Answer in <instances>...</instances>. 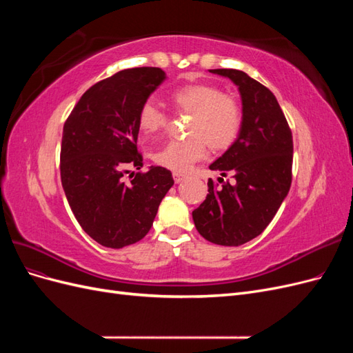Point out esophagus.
Listing matches in <instances>:
<instances>
[{
    "mask_svg": "<svg viewBox=\"0 0 353 353\" xmlns=\"http://www.w3.org/2000/svg\"><path fill=\"white\" fill-rule=\"evenodd\" d=\"M187 179V176L184 175V174H179V172H174V181L176 184H181L183 183V181H185Z\"/></svg>",
    "mask_w": 353,
    "mask_h": 353,
    "instance_id": "34e87169",
    "label": "esophagus"
}]
</instances>
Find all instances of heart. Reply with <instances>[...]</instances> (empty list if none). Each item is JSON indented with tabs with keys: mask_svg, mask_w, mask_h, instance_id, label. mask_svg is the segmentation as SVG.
Here are the masks:
<instances>
[{
	"mask_svg": "<svg viewBox=\"0 0 353 353\" xmlns=\"http://www.w3.org/2000/svg\"><path fill=\"white\" fill-rule=\"evenodd\" d=\"M179 112L190 113L185 140L169 141L154 153V162L175 172H187L208 153V144L213 150L230 147L240 132L241 110L236 100L222 94L219 88L208 83L187 85L176 90L172 97ZM168 117L152 101L140 109L138 125L144 134L153 135L163 130Z\"/></svg>",
	"mask_w": 353,
	"mask_h": 353,
	"instance_id": "b5f03b06",
	"label": "heart"
}]
</instances>
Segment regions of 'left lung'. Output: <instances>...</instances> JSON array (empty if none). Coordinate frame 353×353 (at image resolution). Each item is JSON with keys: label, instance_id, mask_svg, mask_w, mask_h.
<instances>
[{"label": "left lung", "instance_id": "1", "mask_svg": "<svg viewBox=\"0 0 353 353\" xmlns=\"http://www.w3.org/2000/svg\"><path fill=\"white\" fill-rule=\"evenodd\" d=\"M228 78L241 99V128L228 150L209 169L222 176L232 172V183L222 187L208 181L209 194L194 209L200 236L219 245H241L270 225L292 185L293 138L275 95L248 73L212 69Z\"/></svg>", "mask_w": 353, "mask_h": 353}]
</instances>
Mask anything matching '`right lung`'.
Instances as JSON below:
<instances>
[{"mask_svg":"<svg viewBox=\"0 0 353 353\" xmlns=\"http://www.w3.org/2000/svg\"><path fill=\"white\" fill-rule=\"evenodd\" d=\"M166 79L160 68L114 73L85 92L63 128L60 174L69 206L82 230L104 248L122 249L150 231L160 201L174 185L170 170L138 153V114Z\"/></svg>","mask_w":353,"mask_h":353,"instance_id":"add662e5","label":"right lung"}]
</instances>
